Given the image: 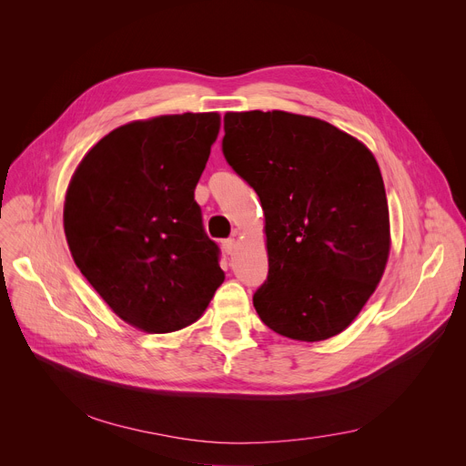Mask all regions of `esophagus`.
<instances>
[{
    "instance_id": "1",
    "label": "esophagus",
    "mask_w": 466,
    "mask_h": 466,
    "mask_svg": "<svg viewBox=\"0 0 466 466\" xmlns=\"http://www.w3.org/2000/svg\"><path fill=\"white\" fill-rule=\"evenodd\" d=\"M223 249H225V253L232 255V253H234V249H236V239H234V238L225 239V241H223Z\"/></svg>"
}]
</instances>
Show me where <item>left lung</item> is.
Wrapping results in <instances>:
<instances>
[{"label": "left lung", "mask_w": 466, "mask_h": 466, "mask_svg": "<svg viewBox=\"0 0 466 466\" xmlns=\"http://www.w3.org/2000/svg\"><path fill=\"white\" fill-rule=\"evenodd\" d=\"M223 155L266 217V327L319 341L344 330L380 283L389 208L374 155L325 120L285 111L225 115Z\"/></svg>", "instance_id": "left-lung-1"}]
</instances>
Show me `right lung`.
Masks as SVG:
<instances>
[{"label": "right lung", "instance_id": "obj_1", "mask_svg": "<svg viewBox=\"0 0 466 466\" xmlns=\"http://www.w3.org/2000/svg\"><path fill=\"white\" fill-rule=\"evenodd\" d=\"M218 127L217 113L130 122L97 141L69 183L73 260L120 319L145 332L194 323L225 281L194 200Z\"/></svg>", "mask_w": 466, "mask_h": 466}]
</instances>
